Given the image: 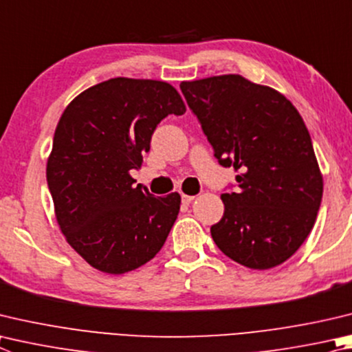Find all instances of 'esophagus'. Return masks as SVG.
<instances>
[{"mask_svg":"<svg viewBox=\"0 0 352 352\" xmlns=\"http://www.w3.org/2000/svg\"><path fill=\"white\" fill-rule=\"evenodd\" d=\"M182 200H183V203H184V204H189V203H192V201L195 200V197H194V195H186V194H183V195H182Z\"/></svg>","mask_w":352,"mask_h":352,"instance_id":"34e87169","label":"esophagus"}]
</instances>
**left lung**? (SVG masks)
Returning a JSON list of instances; mask_svg holds the SVG:
<instances>
[{
  "label": "left lung",
  "mask_w": 352,
  "mask_h": 352,
  "mask_svg": "<svg viewBox=\"0 0 352 352\" xmlns=\"http://www.w3.org/2000/svg\"><path fill=\"white\" fill-rule=\"evenodd\" d=\"M221 166H234L239 192L223 194L225 214L210 235L251 270L296 254L317 219L323 177L303 118L285 95L239 74L182 81Z\"/></svg>",
  "instance_id": "left-lung-1"
}]
</instances>
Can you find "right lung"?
I'll use <instances>...</instances> for the list:
<instances>
[{"label": "right lung", "mask_w": 352, "mask_h": 352, "mask_svg": "<svg viewBox=\"0 0 352 352\" xmlns=\"http://www.w3.org/2000/svg\"><path fill=\"white\" fill-rule=\"evenodd\" d=\"M186 106L166 81L117 76L82 91L56 124L46 177L66 241L95 270L124 274L154 258L182 197L133 186L157 124Z\"/></svg>", "instance_id": "add662e5"}]
</instances>
